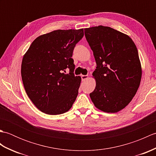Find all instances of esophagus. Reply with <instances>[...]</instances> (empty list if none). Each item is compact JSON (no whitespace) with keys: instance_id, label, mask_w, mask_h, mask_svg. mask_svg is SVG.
Instances as JSON below:
<instances>
[{"instance_id":"obj_1","label":"esophagus","mask_w":156,"mask_h":156,"mask_svg":"<svg viewBox=\"0 0 156 156\" xmlns=\"http://www.w3.org/2000/svg\"><path fill=\"white\" fill-rule=\"evenodd\" d=\"M81 78L82 81H85L86 80L88 79V76L87 75H81Z\"/></svg>"}]
</instances>
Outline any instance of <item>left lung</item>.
<instances>
[{"mask_svg":"<svg viewBox=\"0 0 156 156\" xmlns=\"http://www.w3.org/2000/svg\"><path fill=\"white\" fill-rule=\"evenodd\" d=\"M97 68L91 100L99 110L117 112L131 101L140 87L141 66L136 45L127 35L99 25L84 29Z\"/></svg>","mask_w":156,"mask_h":156,"instance_id":"obj_1","label":"left lung"}]
</instances>
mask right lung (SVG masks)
Returning a JSON list of instances; mask_svg holds the SVG:
<instances>
[{"instance_id": "right-lung-1", "label": "right lung", "mask_w": 156, "mask_h": 156, "mask_svg": "<svg viewBox=\"0 0 156 156\" xmlns=\"http://www.w3.org/2000/svg\"><path fill=\"white\" fill-rule=\"evenodd\" d=\"M83 36V29L53 31L36 38L23 56L21 77L26 93L44 113H64L76 101L81 78L74 74L72 57ZM67 68L69 74H65Z\"/></svg>"}]
</instances>
